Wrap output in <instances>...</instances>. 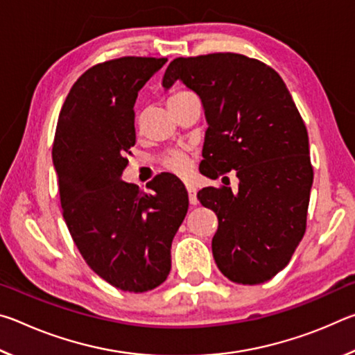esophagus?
Instances as JSON below:
<instances>
[{
  "instance_id": "34e87169",
  "label": "esophagus",
  "mask_w": 355,
  "mask_h": 355,
  "mask_svg": "<svg viewBox=\"0 0 355 355\" xmlns=\"http://www.w3.org/2000/svg\"><path fill=\"white\" fill-rule=\"evenodd\" d=\"M186 191H188L191 205H197V203H199V200H197V188H196V186L188 183V184H186Z\"/></svg>"
}]
</instances>
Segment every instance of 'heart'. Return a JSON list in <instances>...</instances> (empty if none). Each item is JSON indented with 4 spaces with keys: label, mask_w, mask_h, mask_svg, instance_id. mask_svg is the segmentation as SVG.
I'll list each match as a JSON object with an SVG mask.
<instances>
[{
    "label": "heart",
    "mask_w": 355,
    "mask_h": 355,
    "mask_svg": "<svg viewBox=\"0 0 355 355\" xmlns=\"http://www.w3.org/2000/svg\"><path fill=\"white\" fill-rule=\"evenodd\" d=\"M183 95H188V92H180V94L172 95L169 100L183 97ZM169 167H171V171L177 172V173H186V171H188V161H186L184 158H173L169 161Z\"/></svg>",
    "instance_id": "obj_1"
}]
</instances>
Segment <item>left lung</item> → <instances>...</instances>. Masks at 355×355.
Masks as SVG:
<instances>
[{
	"instance_id": "1",
	"label": "left lung",
	"mask_w": 355,
	"mask_h": 355,
	"mask_svg": "<svg viewBox=\"0 0 355 355\" xmlns=\"http://www.w3.org/2000/svg\"><path fill=\"white\" fill-rule=\"evenodd\" d=\"M177 81L199 95L205 112L202 173L236 171L239 180L235 192L224 186L197 194L219 220L214 261L236 284L268 282L305 233L313 167L304 120L277 71L236 53L173 59L163 87Z\"/></svg>"
}]
</instances>
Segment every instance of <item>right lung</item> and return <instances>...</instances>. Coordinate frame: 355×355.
<instances>
[{"instance_id":"1","label":"right lung","mask_w":355,"mask_h":355,"mask_svg":"<svg viewBox=\"0 0 355 355\" xmlns=\"http://www.w3.org/2000/svg\"><path fill=\"white\" fill-rule=\"evenodd\" d=\"M166 58H120L94 65L70 89L58 119L53 163L69 232L92 271L122 291L144 293L171 272V248L188 213V192L172 173L122 180L136 144L137 92Z\"/></svg>"}]
</instances>
